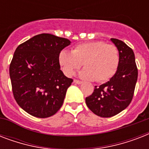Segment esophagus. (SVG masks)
I'll list each match as a JSON object with an SVG mask.
<instances>
[{
	"label": "esophagus",
	"instance_id": "34e87169",
	"mask_svg": "<svg viewBox=\"0 0 149 149\" xmlns=\"http://www.w3.org/2000/svg\"><path fill=\"white\" fill-rule=\"evenodd\" d=\"M73 82H74V84H82L83 83H84L83 81H80V80H78V79H74Z\"/></svg>",
	"mask_w": 149,
	"mask_h": 149
}]
</instances>
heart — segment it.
<instances>
[{"label": "heart", "mask_w": 149, "mask_h": 149, "mask_svg": "<svg viewBox=\"0 0 149 149\" xmlns=\"http://www.w3.org/2000/svg\"><path fill=\"white\" fill-rule=\"evenodd\" d=\"M58 63L67 76H72L81 67L79 72L83 79L102 83L115 74L120 63L118 48L104 41H93L80 43L72 48L71 52H60Z\"/></svg>", "instance_id": "b5f03b06"}]
</instances>
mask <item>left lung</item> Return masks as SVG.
Returning a JSON list of instances; mask_svg holds the SVG:
<instances>
[{"mask_svg":"<svg viewBox=\"0 0 149 149\" xmlns=\"http://www.w3.org/2000/svg\"><path fill=\"white\" fill-rule=\"evenodd\" d=\"M111 40L119 51L120 63L118 70L109 81L99 86H95L93 93L86 97L89 109L101 118L113 117L129 105L138 79L133 50L119 39Z\"/></svg>","mask_w":149,"mask_h":149,"instance_id":"1","label":"left lung"}]
</instances>
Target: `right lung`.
<instances>
[{"instance_id":"right-lung-1","label":"right lung","mask_w":149,"mask_h":149,"mask_svg":"<svg viewBox=\"0 0 149 149\" xmlns=\"http://www.w3.org/2000/svg\"><path fill=\"white\" fill-rule=\"evenodd\" d=\"M70 42L67 38L43 33L15 50L9 68L13 95L29 114L49 118L63 105L72 79L63 74L58 58Z\"/></svg>"}]
</instances>
